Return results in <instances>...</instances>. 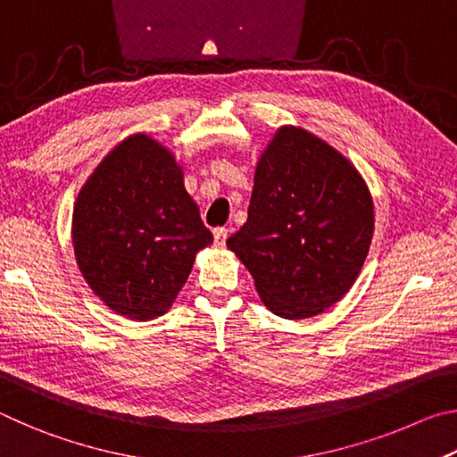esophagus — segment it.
Listing matches in <instances>:
<instances>
[{
    "mask_svg": "<svg viewBox=\"0 0 457 457\" xmlns=\"http://www.w3.org/2000/svg\"><path fill=\"white\" fill-rule=\"evenodd\" d=\"M226 239H228V229L226 228L213 229V242H215V245L223 247V245H226Z\"/></svg>",
    "mask_w": 457,
    "mask_h": 457,
    "instance_id": "obj_1",
    "label": "esophagus"
}]
</instances>
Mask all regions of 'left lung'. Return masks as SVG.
Masks as SVG:
<instances>
[{
  "label": "left lung",
  "mask_w": 457,
  "mask_h": 457,
  "mask_svg": "<svg viewBox=\"0 0 457 457\" xmlns=\"http://www.w3.org/2000/svg\"><path fill=\"white\" fill-rule=\"evenodd\" d=\"M373 231V197L357 167L311 130L284 125L260 154L247 221L228 247L270 312L303 320L351 290Z\"/></svg>",
  "instance_id": "8db88e82"
}]
</instances>
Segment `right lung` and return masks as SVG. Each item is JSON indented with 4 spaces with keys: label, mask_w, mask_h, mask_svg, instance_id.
Instances as JSON below:
<instances>
[{
    "label": "right lung",
    "mask_w": 457,
    "mask_h": 457,
    "mask_svg": "<svg viewBox=\"0 0 457 457\" xmlns=\"http://www.w3.org/2000/svg\"><path fill=\"white\" fill-rule=\"evenodd\" d=\"M213 242L171 149L146 133L120 141L79 191L74 258L90 290L130 320L173 306L199 250Z\"/></svg>",
    "instance_id": "1"
}]
</instances>
